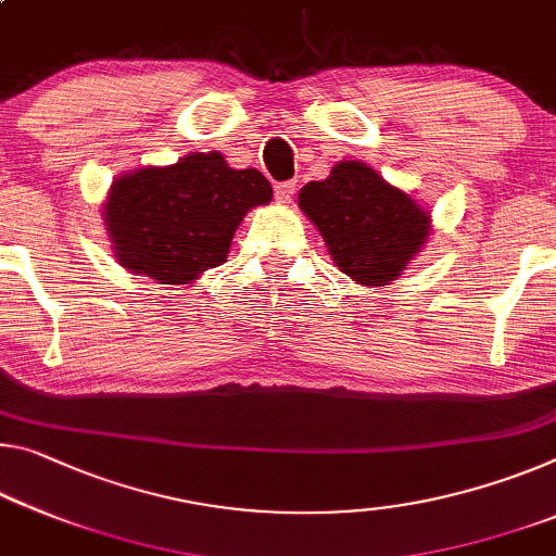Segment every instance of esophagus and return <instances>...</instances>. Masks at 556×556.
<instances>
[{"instance_id":"34e87169","label":"esophagus","mask_w":556,"mask_h":556,"mask_svg":"<svg viewBox=\"0 0 556 556\" xmlns=\"http://www.w3.org/2000/svg\"><path fill=\"white\" fill-rule=\"evenodd\" d=\"M294 192H296V182L294 180H285V182H277L275 185L277 202H292Z\"/></svg>"}]
</instances>
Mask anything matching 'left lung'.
Wrapping results in <instances>:
<instances>
[{
	"mask_svg": "<svg viewBox=\"0 0 556 556\" xmlns=\"http://www.w3.org/2000/svg\"><path fill=\"white\" fill-rule=\"evenodd\" d=\"M299 207L319 227L337 267L358 285H389L428 237V213L364 163H339L306 182Z\"/></svg>",
	"mask_w": 556,
	"mask_h": 556,
	"instance_id": "obj_1",
	"label": "left lung"
}]
</instances>
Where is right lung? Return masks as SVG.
<instances>
[{
	"instance_id": "right-lung-1",
	"label": "right lung",
	"mask_w": 556,
	"mask_h": 556,
	"mask_svg": "<svg viewBox=\"0 0 556 556\" xmlns=\"http://www.w3.org/2000/svg\"><path fill=\"white\" fill-rule=\"evenodd\" d=\"M269 200L260 170H232L213 151L116 180L103 215L123 267L161 285H188L227 260L247 210Z\"/></svg>"
}]
</instances>
